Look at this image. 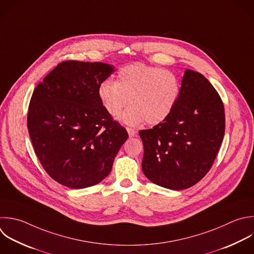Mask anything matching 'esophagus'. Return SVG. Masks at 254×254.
<instances>
[{"mask_svg": "<svg viewBox=\"0 0 254 254\" xmlns=\"http://www.w3.org/2000/svg\"><path fill=\"white\" fill-rule=\"evenodd\" d=\"M126 129H127L129 137H134L136 135V133H137V131L135 129H132V128H129V127H127Z\"/></svg>", "mask_w": 254, "mask_h": 254, "instance_id": "obj_1", "label": "esophagus"}]
</instances>
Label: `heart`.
I'll return each instance as SVG.
<instances>
[{
    "mask_svg": "<svg viewBox=\"0 0 254 254\" xmlns=\"http://www.w3.org/2000/svg\"><path fill=\"white\" fill-rule=\"evenodd\" d=\"M181 89V81L173 71L135 63L120 68L116 81L109 78L101 81L97 95L102 107L114 118L129 102L130 106L121 117L124 123L138 125L146 121L157 125L172 113Z\"/></svg>",
    "mask_w": 254,
    "mask_h": 254,
    "instance_id": "1",
    "label": "heart"
}]
</instances>
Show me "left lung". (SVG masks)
Masks as SVG:
<instances>
[{
  "label": "left lung",
  "mask_w": 254,
  "mask_h": 254,
  "mask_svg": "<svg viewBox=\"0 0 254 254\" xmlns=\"http://www.w3.org/2000/svg\"><path fill=\"white\" fill-rule=\"evenodd\" d=\"M225 129L221 98L200 73L187 69L179 101L169 117L141 130L142 170L154 184L185 190L210 170Z\"/></svg>",
  "instance_id": "obj_1"
}]
</instances>
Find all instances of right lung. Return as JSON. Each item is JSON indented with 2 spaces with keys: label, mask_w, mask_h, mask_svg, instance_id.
I'll return each instance as SVG.
<instances>
[{
  "label": "right lung",
  "mask_w": 254,
  "mask_h": 254,
  "mask_svg": "<svg viewBox=\"0 0 254 254\" xmlns=\"http://www.w3.org/2000/svg\"><path fill=\"white\" fill-rule=\"evenodd\" d=\"M113 70L103 63L63 62L33 92L28 129L35 153L63 186L83 189L101 182L128 138L97 95Z\"/></svg>",
  "instance_id": "1"
}]
</instances>
